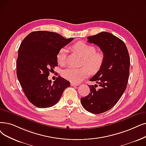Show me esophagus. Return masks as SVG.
<instances>
[{
	"label": "esophagus",
	"instance_id": "obj_1",
	"mask_svg": "<svg viewBox=\"0 0 146 146\" xmlns=\"http://www.w3.org/2000/svg\"><path fill=\"white\" fill-rule=\"evenodd\" d=\"M71 86H78L79 84H75V83H73V82H72V83L70 84Z\"/></svg>",
	"mask_w": 146,
	"mask_h": 146
}]
</instances>
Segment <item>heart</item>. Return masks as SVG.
Instances as JSON below:
<instances>
[{"mask_svg": "<svg viewBox=\"0 0 146 146\" xmlns=\"http://www.w3.org/2000/svg\"><path fill=\"white\" fill-rule=\"evenodd\" d=\"M73 49L84 58L82 64L85 67L67 68L62 71V76L73 83H79L89 76L90 71L96 73L100 70L104 62L105 55L102 51H96V46L81 41L75 43ZM66 49L62 48L56 54V60L61 66L66 64Z\"/></svg>", "mask_w": 146, "mask_h": 146, "instance_id": "heart-1", "label": "heart"}]
</instances>
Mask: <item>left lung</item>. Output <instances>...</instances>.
<instances>
[{
  "label": "left lung",
  "mask_w": 146,
  "mask_h": 146,
  "mask_svg": "<svg viewBox=\"0 0 146 146\" xmlns=\"http://www.w3.org/2000/svg\"><path fill=\"white\" fill-rule=\"evenodd\" d=\"M88 42L97 45L105 55L100 70L90 79L98 85H88L90 93L81 98L82 106L88 111L100 114L111 109L119 100L127 86L130 58L125 43L109 32L88 37Z\"/></svg>",
  "instance_id": "8db88e82"
}]
</instances>
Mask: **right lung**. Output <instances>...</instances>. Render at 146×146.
I'll return each instance as SVG.
<instances>
[{"label": "right lung", "instance_id": "obj_1", "mask_svg": "<svg viewBox=\"0 0 146 146\" xmlns=\"http://www.w3.org/2000/svg\"><path fill=\"white\" fill-rule=\"evenodd\" d=\"M73 39L52 31H36L21 42L17 60V78L24 94L34 106L39 108L53 106L70 86L60 76L53 83L48 77L58 66V50Z\"/></svg>", "mask_w": 146, "mask_h": 146}]
</instances>
